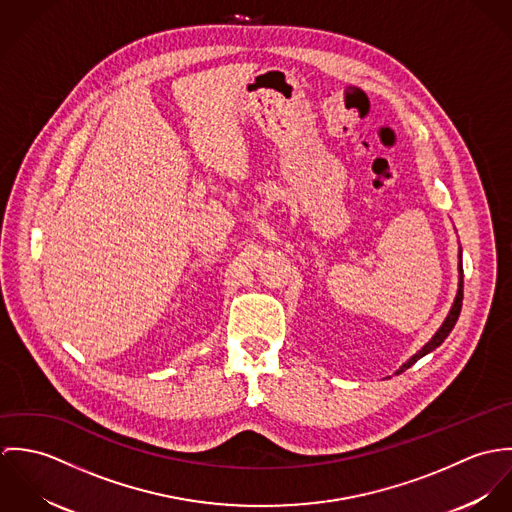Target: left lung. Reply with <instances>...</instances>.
Wrapping results in <instances>:
<instances>
[{
    "label": "left lung",
    "instance_id": "left-lung-1",
    "mask_svg": "<svg viewBox=\"0 0 512 512\" xmlns=\"http://www.w3.org/2000/svg\"><path fill=\"white\" fill-rule=\"evenodd\" d=\"M457 258H459V262H457V270H459V282H457V293H455V299H453V303H451V309H449V313H447V317L443 319V323H441V327H439L438 331L434 333V337L416 353V355H412L404 365L400 366L394 374H400V372H404L406 368H410V366L414 365L416 361H420L422 357H426L428 353H432V351H436L439 345L445 341V337L451 333V329L455 327V323H457V319H459V313H461V303H463V262H461V248H459V254H457ZM390 378V376H388Z\"/></svg>",
    "mask_w": 512,
    "mask_h": 512
}]
</instances>
